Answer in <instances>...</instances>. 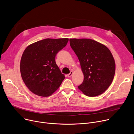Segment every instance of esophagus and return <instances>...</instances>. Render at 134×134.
Here are the masks:
<instances>
[{
	"label": "esophagus",
	"mask_w": 134,
	"mask_h": 134,
	"mask_svg": "<svg viewBox=\"0 0 134 134\" xmlns=\"http://www.w3.org/2000/svg\"><path fill=\"white\" fill-rule=\"evenodd\" d=\"M72 74H73V71H70V72L69 74H68L67 75V76H68V77H71V75H72Z\"/></svg>",
	"instance_id": "esophagus-1"
}]
</instances>
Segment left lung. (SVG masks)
<instances>
[{
  "label": "left lung",
  "mask_w": 134,
  "mask_h": 134,
  "mask_svg": "<svg viewBox=\"0 0 134 134\" xmlns=\"http://www.w3.org/2000/svg\"><path fill=\"white\" fill-rule=\"evenodd\" d=\"M70 45L80 62L84 81L78 88L93 97L104 92L115 74L113 55L104 45L92 39H70Z\"/></svg>",
  "instance_id": "left-lung-1"
}]
</instances>
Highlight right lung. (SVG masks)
Here are the masks:
<instances>
[{
  "mask_svg": "<svg viewBox=\"0 0 134 134\" xmlns=\"http://www.w3.org/2000/svg\"><path fill=\"white\" fill-rule=\"evenodd\" d=\"M69 39H46L29 45L20 63L22 78L27 88L39 96L47 97L53 93L65 79L55 57L67 45Z\"/></svg>",
  "mask_w": 134,
  "mask_h": 134,
  "instance_id": "obj_1",
  "label": "right lung"
}]
</instances>
